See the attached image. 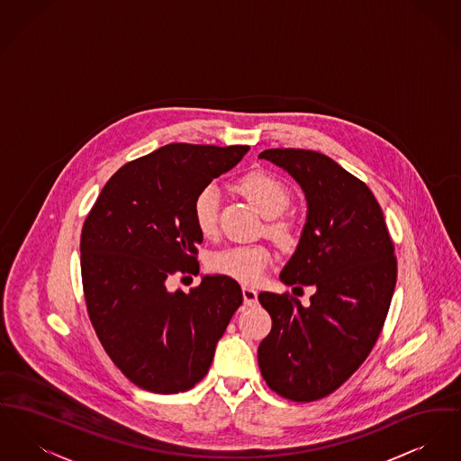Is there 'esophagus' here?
<instances>
[{
	"label": "esophagus",
	"mask_w": 461,
	"mask_h": 461,
	"mask_svg": "<svg viewBox=\"0 0 461 461\" xmlns=\"http://www.w3.org/2000/svg\"><path fill=\"white\" fill-rule=\"evenodd\" d=\"M242 296L247 306H256L258 303V291L252 287H242Z\"/></svg>",
	"instance_id": "34e87169"
}]
</instances>
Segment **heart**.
<instances>
[{
  "mask_svg": "<svg viewBox=\"0 0 461 461\" xmlns=\"http://www.w3.org/2000/svg\"><path fill=\"white\" fill-rule=\"evenodd\" d=\"M237 190L267 217L280 216L291 203V191L275 176L263 170L249 172L237 183ZM219 191L207 185L193 200V222L202 237H212L217 231ZM268 233L282 249H294L301 231L293 219L278 217L268 222ZM271 265V250L263 244L237 245L214 252L209 258V270L228 276L240 284L252 285L259 282Z\"/></svg>",
  "mask_w": 461,
  "mask_h": 461,
  "instance_id": "b5f03b06",
  "label": "heart"
}]
</instances>
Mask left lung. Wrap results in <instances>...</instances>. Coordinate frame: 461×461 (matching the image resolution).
Segmentation results:
<instances>
[{"label":"left lung","mask_w":461,"mask_h":461,"mask_svg":"<svg viewBox=\"0 0 461 461\" xmlns=\"http://www.w3.org/2000/svg\"><path fill=\"white\" fill-rule=\"evenodd\" d=\"M259 158L287 170L308 202L280 280L317 293L306 308L287 293L259 294L273 324L258 362L280 397L313 402L338 390L376 345L397 280L395 249L373 191L341 165L294 148L267 149Z\"/></svg>","instance_id":"8db88e82"}]
</instances>
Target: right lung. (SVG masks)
<instances>
[{"label": "right lung", "mask_w": 461, "mask_h": 461, "mask_svg": "<svg viewBox=\"0 0 461 461\" xmlns=\"http://www.w3.org/2000/svg\"><path fill=\"white\" fill-rule=\"evenodd\" d=\"M247 151L167 144L118 168L83 222L90 322L114 366L142 390L193 388L244 301L240 285L222 275L203 276L190 294L168 293L165 280L177 270L200 271L196 245L203 237L193 222V200Z\"/></svg>", "instance_id": "right-lung-1"}]
</instances>
